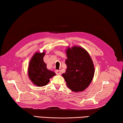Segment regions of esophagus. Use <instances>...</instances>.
<instances>
[{
	"label": "esophagus",
	"instance_id": "34e87169",
	"mask_svg": "<svg viewBox=\"0 0 123 123\" xmlns=\"http://www.w3.org/2000/svg\"><path fill=\"white\" fill-rule=\"evenodd\" d=\"M55 73L56 74H58V75H60L61 74V70H56L55 71Z\"/></svg>",
	"mask_w": 123,
	"mask_h": 123
}]
</instances>
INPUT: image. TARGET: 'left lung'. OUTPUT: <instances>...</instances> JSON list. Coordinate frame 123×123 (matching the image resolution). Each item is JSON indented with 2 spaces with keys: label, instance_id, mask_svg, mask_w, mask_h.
I'll list each match as a JSON object with an SVG mask.
<instances>
[{
  "label": "left lung",
  "instance_id": "1",
  "mask_svg": "<svg viewBox=\"0 0 123 123\" xmlns=\"http://www.w3.org/2000/svg\"><path fill=\"white\" fill-rule=\"evenodd\" d=\"M66 72L62 76L68 88L74 92L83 91L89 86L93 78L94 66L89 53L80 46L68 47Z\"/></svg>",
  "mask_w": 123,
  "mask_h": 123
}]
</instances>
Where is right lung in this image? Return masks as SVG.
<instances>
[{
    "label": "right lung",
    "instance_id": "obj_1",
    "mask_svg": "<svg viewBox=\"0 0 123 123\" xmlns=\"http://www.w3.org/2000/svg\"><path fill=\"white\" fill-rule=\"evenodd\" d=\"M45 52H36L30 60L28 75L29 78L34 85L38 86H43L49 83V79L55 76L54 72L48 70L46 64L43 60Z\"/></svg>",
    "mask_w": 123,
    "mask_h": 123
}]
</instances>
